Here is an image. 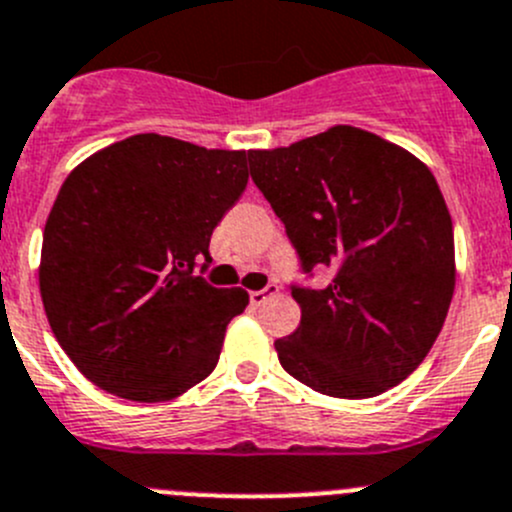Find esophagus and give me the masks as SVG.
<instances>
[{
	"label": "esophagus",
	"instance_id": "1",
	"mask_svg": "<svg viewBox=\"0 0 512 512\" xmlns=\"http://www.w3.org/2000/svg\"><path fill=\"white\" fill-rule=\"evenodd\" d=\"M275 292H277V285H267L265 290H252V292H250V302H252V305H255V307H260L262 302H265L270 295H275Z\"/></svg>",
	"mask_w": 512,
	"mask_h": 512
}]
</instances>
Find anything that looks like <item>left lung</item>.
I'll return each mask as SVG.
<instances>
[{
    "instance_id": "left-lung-1",
    "label": "left lung",
    "mask_w": 512,
    "mask_h": 512,
    "mask_svg": "<svg viewBox=\"0 0 512 512\" xmlns=\"http://www.w3.org/2000/svg\"><path fill=\"white\" fill-rule=\"evenodd\" d=\"M247 157L302 270L332 272L322 290L292 287L302 317L275 342L280 365L330 398L395 388L438 340L455 290L453 220L433 172L350 124Z\"/></svg>"
}]
</instances>
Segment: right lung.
Instances as JSON below:
<instances>
[{"mask_svg": "<svg viewBox=\"0 0 512 512\" xmlns=\"http://www.w3.org/2000/svg\"><path fill=\"white\" fill-rule=\"evenodd\" d=\"M245 150L155 132L94 152L64 180L44 225L39 292L54 337L97 388L162 403L215 370L242 287L192 275L247 187Z\"/></svg>", "mask_w": 512, "mask_h": 512, "instance_id": "right-lung-1", "label": "right lung"}]
</instances>
